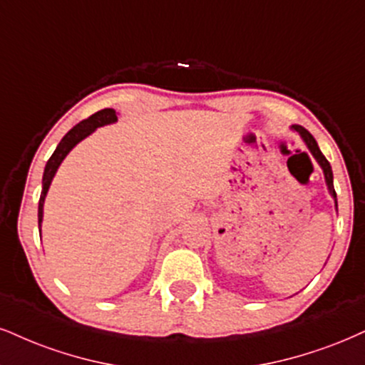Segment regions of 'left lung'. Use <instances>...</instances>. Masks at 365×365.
<instances>
[{"mask_svg":"<svg viewBox=\"0 0 365 365\" xmlns=\"http://www.w3.org/2000/svg\"><path fill=\"white\" fill-rule=\"evenodd\" d=\"M292 130H296L301 135V138H303L304 143H307V147L309 148V152H312L314 159H317L318 164L322 165L323 169V174H325V181H327V186H328V191H330L331 197L335 200V208H336V192H335V187H334V173H331V165L330 162L327 160V157L322 154L320 147H318L317 140L313 138V135L308 132L307 128L299 127V125H292Z\"/></svg>","mask_w":365,"mask_h":365,"instance_id":"obj_1","label":"left lung"}]
</instances>
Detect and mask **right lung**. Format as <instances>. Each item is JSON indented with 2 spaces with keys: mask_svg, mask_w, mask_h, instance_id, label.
Listing matches in <instances>:
<instances>
[{
  "mask_svg": "<svg viewBox=\"0 0 365 365\" xmlns=\"http://www.w3.org/2000/svg\"><path fill=\"white\" fill-rule=\"evenodd\" d=\"M116 120L118 118H116V111L113 110V108H105V110L98 111V113L91 115L89 118L79 121V123L76 125L74 128H71L69 132L64 135V138L58 142V145L56 150H53L51 159H48L47 164H45L43 178H42V192H40V200H38V230H40V225H42V218H43L45 196H47V191H48V187H51V182H52L53 175H56V173H57L58 165H61V162L66 159V155L69 154V152L73 150V148L78 145L83 138H86L88 135H91L98 127H105V125L115 123Z\"/></svg>",
  "mask_w": 365,
  "mask_h": 365,
  "instance_id": "obj_1",
  "label": "right lung"
}]
</instances>
